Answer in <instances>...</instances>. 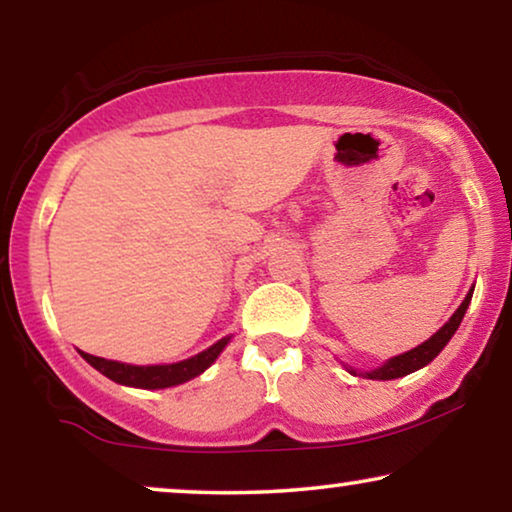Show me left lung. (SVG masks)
Returning <instances> with one entry per match:
<instances>
[{"label":"left lung","mask_w":512,"mask_h":512,"mask_svg":"<svg viewBox=\"0 0 512 512\" xmlns=\"http://www.w3.org/2000/svg\"><path fill=\"white\" fill-rule=\"evenodd\" d=\"M471 296H473V291H468V296L464 298V303L459 305V310L452 314L450 321H447V324L440 328L436 335H431L429 340L422 342V345L415 349H410V352L389 359L382 368L370 370V373H366V377H370V380H396V377L410 375V373H415V370L424 368L426 363H431L440 352H443V347L450 342L454 331L459 328L461 319H464V314L468 310V303H471Z\"/></svg>","instance_id":"1"}]
</instances>
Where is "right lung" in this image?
Returning <instances> with one entry per match:
<instances>
[{"instance_id": "right-lung-1", "label": "right lung", "mask_w": 512, "mask_h": 512, "mask_svg": "<svg viewBox=\"0 0 512 512\" xmlns=\"http://www.w3.org/2000/svg\"><path fill=\"white\" fill-rule=\"evenodd\" d=\"M230 338H223L212 345L205 352L195 354L193 359L172 363V366H130V363H118V361H107L102 356H93L81 352L83 359H86L95 370H100L102 375H107L109 380L118 384H128V387H139V389H165L174 387V384L193 380L195 375L205 373V370L212 366L216 356L223 352V347L228 345Z\"/></svg>"}]
</instances>
